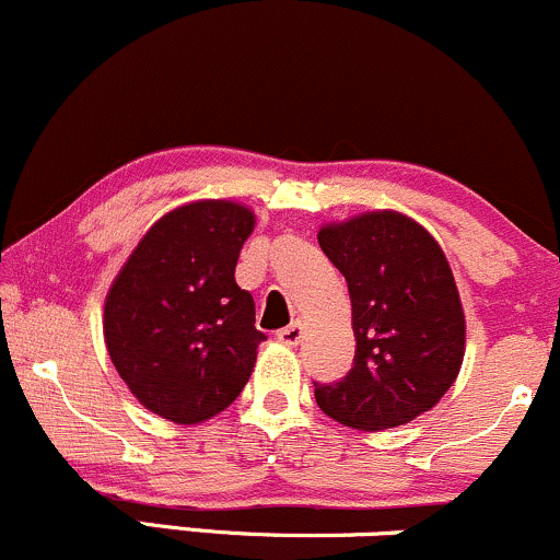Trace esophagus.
Here are the masks:
<instances>
[{
  "label": "esophagus",
  "mask_w": 560,
  "mask_h": 560,
  "mask_svg": "<svg viewBox=\"0 0 560 560\" xmlns=\"http://www.w3.org/2000/svg\"><path fill=\"white\" fill-rule=\"evenodd\" d=\"M276 337H279V340L284 342V346H298V342L303 340V337H305V327H303V322H292L290 327L281 329L279 335H276Z\"/></svg>",
  "instance_id": "esophagus-1"
}]
</instances>
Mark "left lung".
<instances>
[{
    "label": "left lung",
    "instance_id": "left-lung-1",
    "mask_svg": "<svg viewBox=\"0 0 560 560\" xmlns=\"http://www.w3.org/2000/svg\"><path fill=\"white\" fill-rule=\"evenodd\" d=\"M318 244L348 281L353 366L316 385L331 420L385 430L433 409L457 380L465 313L444 249L420 223L377 210L322 225Z\"/></svg>",
    "mask_w": 560,
    "mask_h": 560
}]
</instances>
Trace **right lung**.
<instances>
[{
    "mask_svg": "<svg viewBox=\"0 0 560 560\" xmlns=\"http://www.w3.org/2000/svg\"><path fill=\"white\" fill-rule=\"evenodd\" d=\"M252 229L249 207L190 201L151 225L110 284L108 355L132 396L164 420H210L247 385L266 335L233 270Z\"/></svg>",
    "mask_w": 560,
    "mask_h": 560,
    "instance_id": "1",
    "label": "right lung"
}]
</instances>
